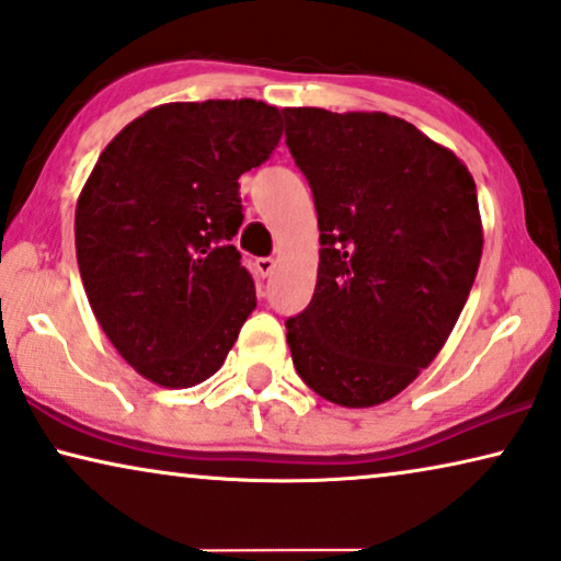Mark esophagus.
<instances>
[{
	"instance_id": "1",
	"label": "esophagus",
	"mask_w": 561,
	"mask_h": 561,
	"mask_svg": "<svg viewBox=\"0 0 561 561\" xmlns=\"http://www.w3.org/2000/svg\"><path fill=\"white\" fill-rule=\"evenodd\" d=\"M255 271H257L260 278H267V275L275 271V260L273 257H257L255 260Z\"/></svg>"
}]
</instances>
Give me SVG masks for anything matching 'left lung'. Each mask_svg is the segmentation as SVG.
Returning <instances> with one entry per match:
<instances>
[{"label":"left lung","mask_w":561,"mask_h":561,"mask_svg":"<svg viewBox=\"0 0 561 561\" xmlns=\"http://www.w3.org/2000/svg\"><path fill=\"white\" fill-rule=\"evenodd\" d=\"M286 145L319 214L313 298L286 321L296 373L327 401L370 409L449 340L482 257L472 173L382 112L294 106Z\"/></svg>","instance_id":"8db88e82"}]
</instances>
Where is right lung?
<instances>
[{
  "instance_id": "right-lung-1",
  "label": "right lung",
  "mask_w": 561,
  "mask_h": 561,
  "mask_svg": "<svg viewBox=\"0 0 561 561\" xmlns=\"http://www.w3.org/2000/svg\"><path fill=\"white\" fill-rule=\"evenodd\" d=\"M280 110L255 99L152 106L99 156L76 204L91 311L142 378L191 388L225 365L255 309L232 237L237 179L278 148Z\"/></svg>"
}]
</instances>
